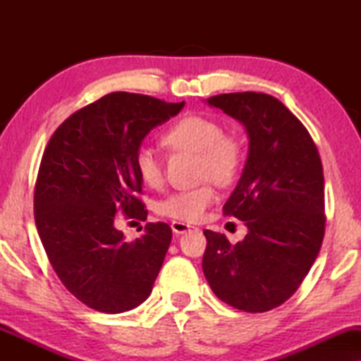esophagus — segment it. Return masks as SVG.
Wrapping results in <instances>:
<instances>
[{
	"label": "esophagus",
	"instance_id": "34e87169",
	"mask_svg": "<svg viewBox=\"0 0 361 361\" xmlns=\"http://www.w3.org/2000/svg\"><path fill=\"white\" fill-rule=\"evenodd\" d=\"M171 226H172V231H174L176 235H184V233H187V231L195 228V226H192L189 224H184V221H177V220L172 221Z\"/></svg>",
	"mask_w": 361,
	"mask_h": 361
}]
</instances>
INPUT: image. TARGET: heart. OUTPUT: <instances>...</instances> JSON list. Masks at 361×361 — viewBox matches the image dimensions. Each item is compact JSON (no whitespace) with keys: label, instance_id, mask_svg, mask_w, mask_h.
Masks as SVG:
<instances>
[{"label":"heart","instance_id":"obj_1","mask_svg":"<svg viewBox=\"0 0 361 361\" xmlns=\"http://www.w3.org/2000/svg\"><path fill=\"white\" fill-rule=\"evenodd\" d=\"M162 142L174 151L199 154L202 179L228 184L236 177L243 161V147L235 136L225 135L224 126L210 116L189 115L176 121L162 136ZM135 169L146 185L156 187L162 179L161 162L149 147H140L135 154ZM214 187L205 184L197 189L174 192L161 202L159 214L182 221H199L214 204Z\"/></svg>","mask_w":361,"mask_h":361}]
</instances>
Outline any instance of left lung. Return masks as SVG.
<instances>
[{
  "mask_svg": "<svg viewBox=\"0 0 361 361\" xmlns=\"http://www.w3.org/2000/svg\"><path fill=\"white\" fill-rule=\"evenodd\" d=\"M207 103L238 120L248 135L243 172L224 205L248 233L231 245L205 230L202 269L224 302L266 312L298 290L322 246V162L309 131L278 98L243 92Z\"/></svg>",
  "mask_w": 361,
  "mask_h": 361,
  "instance_id": "1",
  "label": "left lung"
}]
</instances>
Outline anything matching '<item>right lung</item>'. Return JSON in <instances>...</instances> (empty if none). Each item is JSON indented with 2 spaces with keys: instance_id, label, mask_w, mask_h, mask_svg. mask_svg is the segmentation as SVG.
<instances>
[{
  "instance_id": "obj_1",
  "label": "right lung",
  "mask_w": 361,
  "mask_h": 361,
  "mask_svg": "<svg viewBox=\"0 0 361 361\" xmlns=\"http://www.w3.org/2000/svg\"><path fill=\"white\" fill-rule=\"evenodd\" d=\"M185 102L115 92L68 116L44 151L34 219L47 258L75 298L105 314L145 302L172 240L167 224H147L126 241L115 216L146 220L135 154L151 130Z\"/></svg>"
}]
</instances>
